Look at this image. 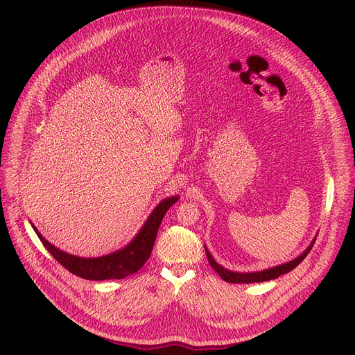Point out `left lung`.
I'll list each match as a JSON object with an SVG mask.
<instances>
[{"label":"left lung","instance_id":"left-lung-1","mask_svg":"<svg viewBox=\"0 0 355 355\" xmlns=\"http://www.w3.org/2000/svg\"><path fill=\"white\" fill-rule=\"evenodd\" d=\"M315 240L316 239H313L311 245L305 251H303L299 257H296L295 260H292L289 263H285V264H281V266H277V267H272V268H268V270H264V271H257V272H233V271H229V270L223 268L222 266H219L214 260V257L211 256V252L208 251L207 247H205V251H207L208 261H209L211 267L219 274V277L223 281L230 282V284H251V282H264V281L275 279L279 275L292 271L296 266H299L303 260H305V257L309 254V251L312 250V247L315 244Z\"/></svg>","mask_w":355,"mask_h":355}]
</instances>
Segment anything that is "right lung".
<instances>
[{
    "label": "right lung",
    "mask_w": 355,
    "mask_h": 355,
    "mask_svg": "<svg viewBox=\"0 0 355 355\" xmlns=\"http://www.w3.org/2000/svg\"><path fill=\"white\" fill-rule=\"evenodd\" d=\"M178 200V196H170L156 207L147 218L146 223L136 234V237L123 248L112 252V254L95 257V259H83L69 252L62 251L60 248L50 244L32 225L37 237L52 254L66 270L71 274L91 281H103V279H122L128 275L137 272L143 264L148 260L151 250H153L159 227L166 212Z\"/></svg>",
    "instance_id": "obj_1"
}]
</instances>
